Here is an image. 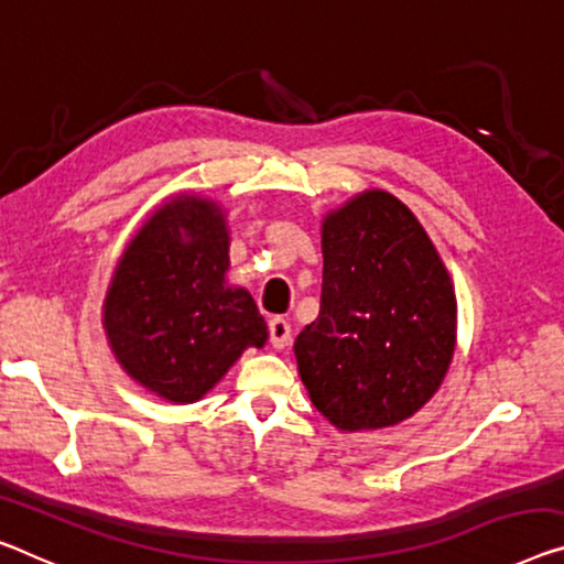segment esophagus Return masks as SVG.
<instances>
[{"label":"esophagus","mask_w":564,"mask_h":564,"mask_svg":"<svg viewBox=\"0 0 564 564\" xmlns=\"http://www.w3.org/2000/svg\"><path fill=\"white\" fill-rule=\"evenodd\" d=\"M290 333H292V327H290V323L284 317H272L270 319V343L274 345L276 350L288 348V345H290Z\"/></svg>","instance_id":"1"}]
</instances>
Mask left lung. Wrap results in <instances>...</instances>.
<instances>
[{"label":"left lung","instance_id":"8db88e82","mask_svg":"<svg viewBox=\"0 0 564 564\" xmlns=\"http://www.w3.org/2000/svg\"><path fill=\"white\" fill-rule=\"evenodd\" d=\"M319 315L294 340L310 401L340 431L395 426L438 391L456 294L429 234L388 192L323 219Z\"/></svg>","mask_w":564,"mask_h":564}]
</instances>
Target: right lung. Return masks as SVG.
<instances>
[{"instance_id":"right-lung-1","label":"right lung","mask_w":564,"mask_h":564,"mask_svg":"<svg viewBox=\"0 0 564 564\" xmlns=\"http://www.w3.org/2000/svg\"><path fill=\"white\" fill-rule=\"evenodd\" d=\"M227 214L181 194L128 241L102 305L128 376L171 403L209 393L247 348L267 343L252 294L229 288Z\"/></svg>"}]
</instances>
